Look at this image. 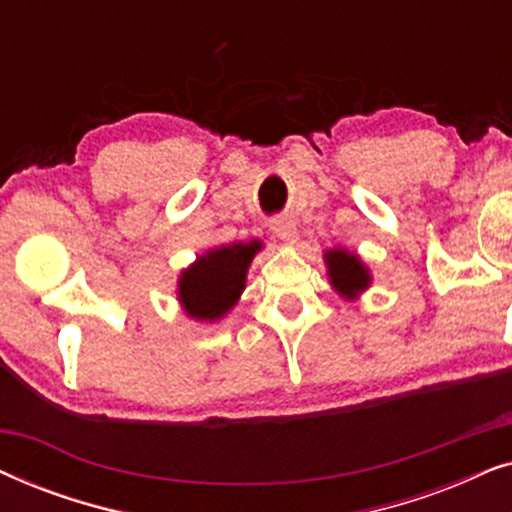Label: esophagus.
I'll use <instances>...</instances> for the list:
<instances>
[{"mask_svg": "<svg viewBox=\"0 0 512 512\" xmlns=\"http://www.w3.org/2000/svg\"><path fill=\"white\" fill-rule=\"evenodd\" d=\"M270 230L272 235L277 237V240H282L286 244H293L298 240V228L296 223H293L291 219H275L270 221Z\"/></svg>", "mask_w": 512, "mask_h": 512, "instance_id": "34e87169", "label": "esophagus"}]
</instances>
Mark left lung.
<instances>
[{
    "label": "left lung",
    "instance_id": "8db88e82",
    "mask_svg": "<svg viewBox=\"0 0 512 512\" xmlns=\"http://www.w3.org/2000/svg\"><path fill=\"white\" fill-rule=\"evenodd\" d=\"M326 275L335 293L347 300H356L363 291L373 284L368 265L361 261L359 254L345 247H333L324 251Z\"/></svg>",
    "mask_w": 512,
    "mask_h": 512
}]
</instances>
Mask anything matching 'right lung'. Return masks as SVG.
Masks as SVG:
<instances>
[{
  "label": "right lung",
  "instance_id": "1",
  "mask_svg": "<svg viewBox=\"0 0 512 512\" xmlns=\"http://www.w3.org/2000/svg\"><path fill=\"white\" fill-rule=\"evenodd\" d=\"M261 240L221 244L207 249L177 279V300L188 317L214 324L226 317L247 286V272Z\"/></svg>",
  "mask_w": 512,
  "mask_h": 512
}]
</instances>
